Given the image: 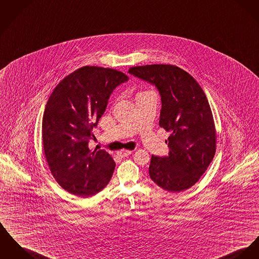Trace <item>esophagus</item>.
Returning a JSON list of instances; mask_svg holds the SVG:
<instances>
[{
	"mask_svg": "<svg viewBox=\"0 0 259 259\" xmlns=\"http://www.w3.org/2000/svg\"><path fill=\"white\" fill-rule=\"evenodd\" d=\"M132 153H133L132 150H125V149L121 150V151H118V155H120L121 157H126V156H128L130 154H132Z\"/></svg>",
	"mask_w": 259,
	"mask_h": 259,
	"instance_id": "34e87169",
	"label": "esophagus"
}]
</instances>
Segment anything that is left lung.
Here are the masks:
<instances>
[{
    "label": "left lung",
    "mask_w": 259,
    "mask_h": 259,
    "mask_svg": "<svg viewBox=\"0 0 259 259\" xmlns=\"http://www.w3.org/2000/svg\"><path fill=\"white\" fill-rule=\"evenodd\" d=\"M128 72L157 87L162 101L159 125L171 134L166 140L169 156L151 157V180L170 192L190 189L216 151V128L204 91L189 72L172 65L138 66Z\"/></svg>",
    "instance_id": "1"
}]
</instances>
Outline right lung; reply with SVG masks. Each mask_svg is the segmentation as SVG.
Returning a JSON list of instances; mask_svg holds the SVG:
<instances>
[{"label":"right lung","mask_w":259,"mask_h":259,"mask_svg":"<svg viewBox=\"0 0 259 259\" xmlns=\"http://www.w3.org/2000/svg\"><path fill=\"white\" fill-rule=\"evenodd\" d=\"M128 79L117 69L85 66L54 88L43 115L46 161L57 183L69 193L91 196L108 185L116 163L88 141L106 110L113 90Z\"/></svg>","instance_id":"add662e5"}]
</instances>
